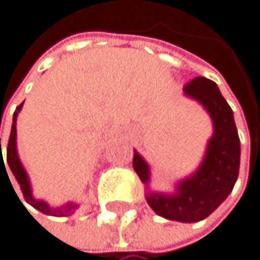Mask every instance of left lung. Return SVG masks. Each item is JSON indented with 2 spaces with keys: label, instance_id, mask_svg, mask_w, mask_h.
<instances>
[{
  "label": "left lung",
  "instance_id": "8db88e82",
  "mask_svg": "<svg viewBox=\"0 0 260 260\" xmlns=\"http://www.w3.org/2000/svg\"><path fill=\"white\" fill-rule=\"evenodd\" d=\"M184 93L206 107L214 121V136L198 172L178 184L175 195L149 193L146 201L164 218L193 223L211 215L231 193L239 176L240 140L233 109L214 81L193 78L184 85ZM133 165L140 181L148 182L149 168L139 153H134Z\"/></svg>",
  "mask_w": 260,
  "mask_h": 260
}]
</instances>
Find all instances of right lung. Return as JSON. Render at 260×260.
I'll return each instance as SVG.
<instances>
[{
    "instance_id": "obj_1",
    "label": "right lung",
    "mask_w": 260,
    "mask_h": 260,
    "mask_svg": "<svg viewBox=\"0 0 260 260\" xmlns=\"http://www.w3.org/2000/svg\"><path fill=\"white\" fill-rule=\"evenodd\" d=\"M21 106H23V104H20V106L17 107V111H15V114H14V123H12V129H11V136H9V142H7V146H6V153H7V154H6V160H7V164H9V168H11V172L14 173L17 182L20 184V188H21V192H23V197H24L26 203H29L32 207H36L37 211H40V212H43V214H46V215H56V217H62V215H67V214H72V211L76 207L75 204H67V206H63L62 209H51L46 203L37 201V200L32 197V193H31V185H29L27 175H26L24 168H23V165H21V162H20V159H18V154H17V140H15V139H17V126H15V121H17V115H18V111L21 109ZM0 153L3 154V151H1V139ZM3 164H4V159H3V156H1L0 167ZM4 168H6V165H4ZM6 173H7V170H6ZM7 178H9V175H7ZM18 200H20V198H18Z\"/></svg>"
}]
</instances>
